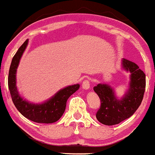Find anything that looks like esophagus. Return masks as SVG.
<instances>
[{
  "label": "esophagus",
  "instance_id": "34e87169",
  "mask_svg": "<svg viewBox=\"0 0 155 155\" xmlns=\"http://www.w3.org/2000/svg\"><path fill=\"white\" fill-rule=\"evenodd\" d=\"M83 89L84 90H88V88H90V81L88 80H84L82 83V85H81Z\"/></svg>",
  "mask_w": 155,
  "mask_h": 155
}]
</instances>
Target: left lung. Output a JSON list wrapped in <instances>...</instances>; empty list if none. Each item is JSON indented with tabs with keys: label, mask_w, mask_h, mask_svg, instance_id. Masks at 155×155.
Masks as SVG:
<instances>
[{
	"label": "left lung",
	"mask_w": 155,
	"mask_h": 155,
	"mask_svg": "<svg viewBox=\"0 0 155 155\" xmlns=\"http://www.w3.org/2000/svg\"><path fill=\"white\" fill-rule=\"evenodd\" d=\"M121 69L129 72V88L119 99L109 84L100 83L93 88L101 101L96 118L106 125L119 124L136 112L143 98L146 87V75L136 63L128 59H121Z\"/></svg>",
	"instance_id": "left-lung-1"
}]
</instances>
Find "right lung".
I'll list each match as a JSON object with an SVG mask.
<instances>
[{"mask_svg":"<svg viewBox=\"0 0 155 155\" xmlns=\"http://www.w3.org/2000/svg\"><path fill=\"white\" fill-rule=\"evenodd\" d=\"M28 43L29 40L27 39L18 48L12 60L8 74V88L12 100L18 111L30 121L45 124L55 122L64 113L68 98L78 90L80 84H76L65 87L41 104H34L23 99L17 89L16 72L22 55Z\"/></svg>","mask_w":155,"mask_h":155,"instance_id":"add662e5","label":"right lung"}]
</instances>
